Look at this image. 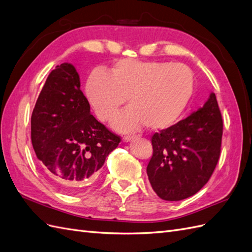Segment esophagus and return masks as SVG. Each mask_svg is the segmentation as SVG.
<instances>
[{
    "mask_svg": "<svg viewBox=\"0 0 252 252\" xmlns=\"http://www.w3.org/2000/svg\"><path fill=\"white\" fill-rule=\"evenodd\" d=\"M135 137H136V136H134V135H133V136H130V135H127V136H125V137H124V140L126 141V143H128V141L133 140Z\"/></svg>",
    "mask_w": 252,
    "mask_h": 252,
    "instance_id": "esophagus-1",
    "label": "esophagus"
}]
</instances>
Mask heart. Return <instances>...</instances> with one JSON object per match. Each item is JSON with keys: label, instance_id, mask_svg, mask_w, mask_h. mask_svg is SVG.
Segmentation results:
<instances>
[{"label": "heart", "instance_id": "heart-1", "mask_svg": "<svg viewBox=\"0 0 252 252\" xmlns=\"http://www.w3.org/2000/svg\"><path fill=\"white\" fill-rule=\"evenodd\" d=\"M86 96L96 118L111 120L127 98L130 107L120 113L113 126L121 132L144 125L163 131L181 119L192 98L195 76L184 64L124 59L107 73L94 70L86 82Z\"/></svg>", "mask_w": 252, "mask_h": 252}]
</instances>
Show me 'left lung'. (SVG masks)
Wrapping results in <instances>:
<instances>
[{
  "mask_svg": "<svg viewBox=\"0 0 252 252\" xmlns=\"http://www.w3.org/2000/svg\"><path fill=\"white\" fill-rule=\"evenodd\" d=\"M222 118L212 93L203 107L152 136L147 175L157 195L179 201L208 183L220 156Z\"/></svg>",
  "mask_w": 252,
  "mask_h": 252,
  "instance_id": "8db88e82",
  "label": "left lung"
}]
</instances>
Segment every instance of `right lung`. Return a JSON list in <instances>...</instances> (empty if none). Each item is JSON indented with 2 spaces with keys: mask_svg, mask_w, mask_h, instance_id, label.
I'll return each mask as SVG.
<instances>
[{
  "mask_svg": "<svg viewBox=\"0 0 252 252\" xmlns=\"http://www.w3.org/2000/svg\"><path fill=\"white\" fill-rule=\"evenodd\" d=\"M73 64L48 76L31 118L32 144L60 189L74 193L96 176L120 137L90 114Z\"/></svg>",
  "mask_w": 252,
  "mask_h": 252,
  "instance_id": "add662e5",
  "label": "right lung"
}]
</instances>
